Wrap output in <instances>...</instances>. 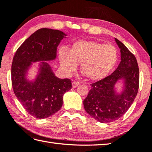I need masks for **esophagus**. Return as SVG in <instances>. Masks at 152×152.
<instances>
[{"label": "esophagus", "mask_w": 152, "mask_h": 152, "mask_svg": "<svg viewBox=\"0 0 152 152\" xmlns=\"http://www.w3.org/2000/svg\"><path fill=\"white\" fill-rule=\"evenodd\" d=\"M79 85V83L78 82H75V81L72 82V87H73V88L77 87V86H78Z\"/></svg>", "instance_id": "34e87169"}]
</instances>
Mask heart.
<instances>
[{
    "label": "heart",
    "instance_id": "heart-1",
    "mask_svg": "<svg viewBox=\"0 0 152 152\" xmlns=\"http://www.w3.org/2000/svg\"><path fill=\"white\" fill-rule=\"evenodd\" d=\"M118 58L114 45L96 41H77L69 51L61 48L59 51L60 64L65 72L71 73L81 64V71L92 81L105 78L115 67Z\"/></svg>",
    "mask_w": 152,
    "mask_h": 152
}]
</instances>
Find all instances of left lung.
Returning a JSON list of instances; mask_svg holds the SVG:
<instances>
[{"label":"left lung","mask_w":152,"mask_h":152,"mask_svg":"<svg viewBox=\"0 0 152 152\" xmlns=\"http://www.w3.org/2000/svg\"><path fill=\"white\" fill-rule=\"evenodd\" d=\"M121 49V61L111 75L91 84V89L83 101L86 112L101 123L113 122L129 109L138 93L139 68L137 60L129 50L115 38ZM121 83L118 91L115 86Z\"/></svg>","instance_id":"obj_1"}]
</instances>
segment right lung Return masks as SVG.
Masks as SVG:
<instances>
[{
	"instance_id": "obj_1",
	"label": "right lung",
	"mask_w": 152,
	"mask_h": 152,
	"mask_svg": "<svg viewBox=\"0 0 152 152\" xmlns=\"http://www.w3.org/2000/svg\"><path fill=\"white\" fill-rule=\"evenodd\" d=\"M67 34L58 30L41 28L27 38L16 51L11 68L14 94L30 115L43 119L61 108L64 94L72 86L69 79L57 77L46 61L56 59L57 48ZM39 62L33 80L27 75L33 62Z\"/></svg>"
}]
</instances>
